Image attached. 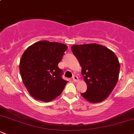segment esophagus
<instances>
[{
	"instance_id": "esophagus-1",
	"label": "esophagus",
	"mask_w": 134,
	"mask_h": 134,
	"mask_svg": "<svg viewBox=\"0 0 134 134\" xmlns=\"http://www.w3.org/2000/svg\"><path fill=\"white\" fill-rule=\"evenodd\" d=\"M72 79H73V81H75V82H78V81H79V78H78V77H77V76H76V75L73 76Z\"/></svg>"
}]
</instances>
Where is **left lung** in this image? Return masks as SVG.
Instances as JSON below:
<instances>
[{
  "label": "left lung",
  "mask_w": 134,
  "mask_h": 134,
  "mask_svg": "<svg viewBox=\"0 0 134 134\" xmlns=\"http://www.w3.org/2000/svg\"><path fill=\"white\" fill-rule=\"evenodd\" d=\"M71 48L81 66L87 86V91L80 94L91 103L105 100L118 80L120 64L116 55L96 43L74 44Z\"/></svg>",
  "instance_id": "left-lung-1"
}]
</instances>
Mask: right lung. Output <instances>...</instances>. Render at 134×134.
Returning a JSON list of instances; mask_svg holds the SVG:
<instances>
[{"mask_svg": "<svg viewBox=\"0 0 134 134\" xmlns=\"http://www.w3.org/2000/svg\"><path fill=\"white\" fill-rule=\"evenodd\" d=\"M66 44L41 41L23 54L20 72L29 93L36 100L50 102L61 94L68 81L62 78L58 64L67 50Z\"/></svg>", "mask_w": 134, "mask_h": 134, "instance_id": "obj_1", "label": "right lung"}]
</instances>
